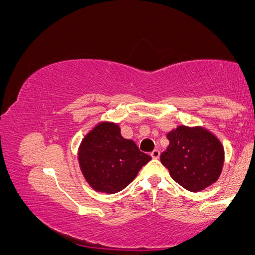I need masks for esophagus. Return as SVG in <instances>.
I'll return each instance as SVG.
<instances>
[{"instance_id":"34e87169","label":"esophagus","mask_w":255,"mask_h":255,"mask_svg":"<svg viewBox=\"0 0 255 255\" xmlns=\"http://www.w3.org/2000/svg\"><path fill=\"white\" fill-rule=\"evenodd\" d=\"M151 157H152V158H155V159H158L159 158V157H160V151H159V150H153V151L151 152Z\"/></svg>"}]
</instances>
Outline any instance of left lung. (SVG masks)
I'll return each mask as SVG.
<instances>
[{
	"mask_svg": "<svg viewBox=\"0 0 255 255\" xmlns=\"http://www.w3.org/2000/svg\"><path fill=\"white\" fill-rule=\"evenodd\" d=\"M170 145L160 162L175 182L191 192L202 191L221 175L224 149L207 129L179 126L167 134Z\"/></svg>",
	"mask_w": 255,
	"mask_h": 255,
	"instance_id": "obj_1",
	"label": "left lung"
}]
</instances>
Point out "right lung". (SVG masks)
Here are the masks:
<instances>
[{"mask_svg": "<svg viewBox=\"0 0 255 255\" xmlns=\"http://www.w3.org/2000/svg\"><path fill=\"white\" fill-rule=\"evenodd\" d=\"M150 159L134 141L124 138L119 126L112 123L97 125L78 151L82 173L89 185L109 194L126 188Z\"/></svg>", "mask_w": 255, "mask_h": 255, "instance_id": "1", "label": "right lung"}]
</instances>
